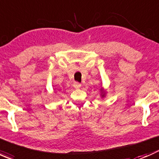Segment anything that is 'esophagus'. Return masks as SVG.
Wrapping results in <instances>:
<instances>
[{
	"mask_svg": "<svg viewBox=\"0 0 159 159\" xmlns=\"http://www.w3.org/2000/svg\"><path fill=\"white\" fill-rule=\"evenodd\" d=\"M73 86L74 88H75V89H79V88L81 86V84L78 82H75L73 84Z\"/></svg>",
	"mask_w": 159,
	"mask_h": 159,
	"instance_id": "34e87169",
	"label": "esophagus"
}]
</instances>
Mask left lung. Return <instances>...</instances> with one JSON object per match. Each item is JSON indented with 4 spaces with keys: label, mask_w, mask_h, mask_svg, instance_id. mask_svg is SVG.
Here are the masks:
<instances>
[{
    "label": "left lung",
    "mask_w": 159,
    "mask_h": 159,
    "mask_svg": "<svg viewBox=\"0 0 159 159\" xmlns=\"http://www.w3.org/2000/svg\"><path fill=\"white\" fill-rule=\"evenodd\" d=\"M106 94H107V91H105L103 88L102 87V89H100V96L102 98H105L106 97Z\"/></svg>",
    "instance_id": "8db88e82"
}]
</instances>
